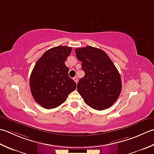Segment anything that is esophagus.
I'll return each mask as SVG.
<instances>
[{"mask_svg":"<svg viewBox=\"0 0 154 154\" xmlns=\"http://www.w3.org/2000/svg\"><path fill=\"white\" fill-rule=\"evenodd\" d=\"M73 80L75 81V83H77V82H78V78H77V77H75L73 78Z\"/></svg>","mask_w":154,"mask_h":154,"instance_id":"obj_1","label":"esophagus"}]
</instances>
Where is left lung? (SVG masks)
I'll return each mask as SVG.
<instances>
[{"label":"left lung","instance_id":"obj_1","mask_svg":"<svg viewBox=\"0 0 154 154\" xmlns=\"http://www.w3.org/2000/svg\"><path fill=\"white\" fill-rule=\"evenodd\" d=\"M75 53L85 72V76L77 83L78 93L93 109L109 108L118 99L122 87L115 65L105 51L97 48H78Z\"/></svg>","mask_w":154,"mask_h":154}]
</instances>
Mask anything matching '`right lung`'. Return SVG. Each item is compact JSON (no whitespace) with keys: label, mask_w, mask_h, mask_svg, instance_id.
Returning <instances> with one entry per match:
<instances>
[{"label":"right lung","mask_w":154,"mask_h":154,"mask_svg":"<svg viewBox=\"0 0 154 154\" xmlns=\"http://www.w3.org/2000/svg\"><path fill=\"white\" fill-rule=\"evenodd\" d=\"M72 48L58 46L47 50L36 63L30 77V89L35 100L45 109L64 103L77 84L69 77L65 61Z\"/></svg>","instance_id":"right-lung-1"}]
</instances>
